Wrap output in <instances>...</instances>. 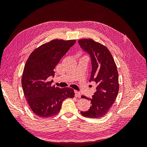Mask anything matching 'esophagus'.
<instances>
[{"label":"esophagus","mask_w":147,"mask_h":147,"mask_svg":"<svg viewBox=\"0 0 147 147\" xmlns=\"http://www.w3.org/2000/svg\"><path fill=\"white\" fill-rule=\"evenodd\" d=\"M75 96L76 97H78V98H80V97H81V93L79 91H75Z\"/></svg>","instance_id":"obj_1"}]
</instances>
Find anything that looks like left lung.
Listing matches in <instances>:
<instances>
[{
  "label": "left lung",
  "mask_w": 147,
  "mask_h": 147,
  "mask_svg": "<svg viewBox=\"0 0 147 147\" xmlns=\"http://www.w3.org/2000/svg\"><path fill=\"white\" fill-rule=\"evenodd\" d=\"M78 44L91 57L92 71L90 82L96 83V91L92 99L84 96L82 98L91 100V106L81 114L88 118L103 117L118 96L119 91L118 74L113 57L108 48L101 43L90 38L79 40Z\"/></svg>",
  "instance_id": "1"
}]
</instances>
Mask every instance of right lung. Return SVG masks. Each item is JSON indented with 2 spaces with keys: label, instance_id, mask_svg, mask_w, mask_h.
<instances>
[{
  "label": "right lung",
  "instance_id": "1",
  "mask_svg": "<svg viewBox=\"0 0 147 147\" xmlns=\"http://www.w3.org/2000/svg\"><path fill=\"white\" fill-rule=\"evenodd\" d=\"M76 42L75 40H53L35 49L24 66L21 84L26 100L32 112L40 117H50L58 113L64 99L73 98L74 90L52 86L54 69L61 57Z\"/></svg>",
  "mask_w": 147,
  "mask_h": 147
}]
</instances>
